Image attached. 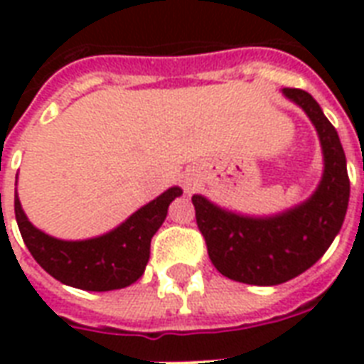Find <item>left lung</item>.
I'll return each mask as SVG.
<instances>
[{
  "label": "left lung",
  "mask_w": 364,
  "mask_h": 364,
  "mask_svg": "<svg viewBox=\"0 0 364 364\" xmlns=\"http://www.w3.org/2000/svg\"><path fill=\"white\" fill-rule=\"evenodd\" d=\"M282 94L316 126L323 153V176L310 198L276 213L243 215L194 194L196 223L208 255L223 276L247 285H279L300 276L321 259L342 228L350 177L338 132L311 94L283 88Z\"/></svg>",
  "instance_id": "left-lung-1"
}]
</instances>
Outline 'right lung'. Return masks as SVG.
<instances>
[{"mask_svg": "<svg viewBox=\"0 0 364 364\" xmlns=\"http://www.w3.org/2000/svg\"><path fill=\"white\" fill-rule=\"evenodd\" d=\"M183 191L170 187L134 211L109 232L88 240H60L33 227L14 191V215L31 257L64 285L82 291H115L136 283L151 255V238L162 227L168 208Z\"/></svg>", "mask_w": 364, "mask_h": 364, "instance_id": "right-lung-1", "label": "right lung"}]
</instances>
